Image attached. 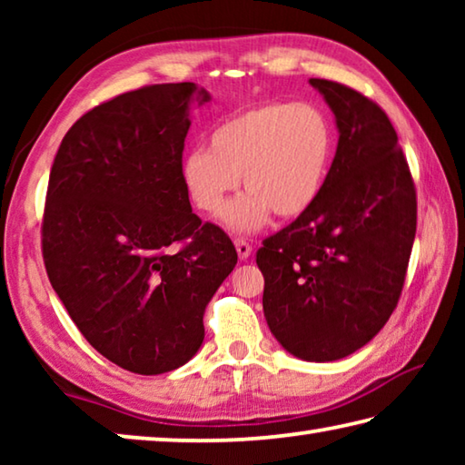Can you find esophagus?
Segmentation results:
<instances>
[{"mask_svg":"<svg viewBox=\"0 0 465 465\" xmlns=\"http://www.w3.org/2000/svg\"><path fill=\"white\" fill-rule=\"evenodd\" d=\"M235 250H238V256L242 258V261H246V258H250V254H252V246L250 243L246 242V240H242V238H235Z\"/></svg>","mask_w":465,"mask_h":465,"instance_id":"1","label":"esophagus"}]
</instances>
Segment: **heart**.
I'll list each match as a JSON object with an SVG mask.
<instances>
[{
  "label": "heart",
  "mask_w": 465,
  "mask_h": 465,
  "mask_svg": "<svg viewBox=\"0 0 465 465\" xmlns=\"http://www.w3.org/2000/svg\"><path fill=\"white\" fill-rule=\"evenodd\" d=\"M334 149V127L320 106L266 102L219 123L209 149L184 157L183 180L196 207L217 213L242 176L246 194L225 209L223 222L238 233L256 232L272 213H308L324 191Z\"/></svg>",
  "instance_id": "1"
}]
</instances>
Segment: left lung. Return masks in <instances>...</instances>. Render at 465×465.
Here are the masks:
<instances>
[{
  "label": "left lung",
  "mask_w": 465,
  "mask_h": 465,
  "mask_svg": "<svg viewBox=\"0 0 465 465\" xmlns=\"http://www.w3.org/2000/svg\"><path fill=\"white\" fill-rule=\"evenodd\" d=\"M336 116V155L308 213L262 242V308L274 338L303 361L342 359L380 332L402 295L416 191L388 114L349 85L318 80Z\"/></svg>",
  "instance_id": "obj_1"
}]
</instances>
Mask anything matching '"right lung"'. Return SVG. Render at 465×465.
Instances as JSON below:
<instances>
[{
	"mask_svg": "<svg viewBox=\"0 0 465 465\" xmlns=\"http://www.w3.org/2000/svg\"><path fill=\"white\" fill-rule=\"evenodd\" d=\"M193 82L94 106L63 137L43 215L54 293L102 357L139 375L191 361L204 308L238 262L227 233L193 213L183 180Z\"/></svg>",
	"mask_w": 465,
	"mask_h": 465,
	"instance_id": "add662e5",
	"label": "right lung"
}]
</instances>
